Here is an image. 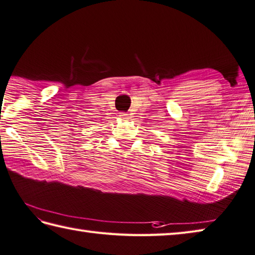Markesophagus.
I'll use <instances>...</instances> for the list:
<instances>
[{
  "instance_id": "obj_1",
  "label": "esophagus",
  "mask_w": 255,
  "mask_h": 255,
  "mask_svg": "<svg viewBox=\"0 0 255 255\" xmlns=\"http://www.w3.org/2000/svg\"><path fill=\"white\" fill-rule=\"evenodd\" d=\"M119 116H121V118L124 119V121H127V119L129 118V114H127V113H121V114H119Z\"/></svg>"
}]
</instances>
